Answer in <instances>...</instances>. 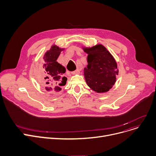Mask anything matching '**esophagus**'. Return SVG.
<instances>
[{"mask_svg": "<svg viewBox=\"0 0 156 156\" xmlns=\"http://www.w3.org/2000/svg\"><path fill=\"white\" fill-rule=\"evenodd\" d=\"M80 72V70L78 69H76L75 71H72L71 72V74L72 75H75V74H79Z\"/></svg>", "mask_w": 156, "mask_h": 156, "instance_id": "34e87169", "label": "esophagus"}]
</instances>
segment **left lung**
Masks as SVG:
<instances>
[{
  "label": "left lung",
  "mask_w": 156,
  "mask_h": 156,
  "mask_svg": "<svg viewBox=\"0 0 156 156\" xmlns=\"http://www.w3.org/2000/svg\"><path fill=\"white\" fill-rule=\"evenodd\" d=\"M87 53V68L84 75L88 86L95 92L102 93L109 90L116 82L118 75L117 63L112 55L102 45L84 48Z\"/></svg>",
  "instance_id": "1"
}]
</instances>
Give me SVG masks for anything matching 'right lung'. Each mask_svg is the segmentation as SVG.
Wrapping results in <instances>:
<instances>
[{
  "mask_svg": "<svg viewBox=\"0 0 156 156\" xmlns=\"http://www.w3.org/2000/svg\"><path fill=\"white\" fill-rule=\"evenodd\" d=\"M62 50L59 47L53 45L44 57L45 62L41 69L40 78L46 81L45 89L48 91L52 90L60 91L61 88L59 86H64L66 83L67 78L62 75L66 69L57 62Z\"/></svg>",
  "mask_w": 156,
  "mask_h": 156,
  "instance_id": "obj_1",
  "label": "right lung"
}]
</instances>
